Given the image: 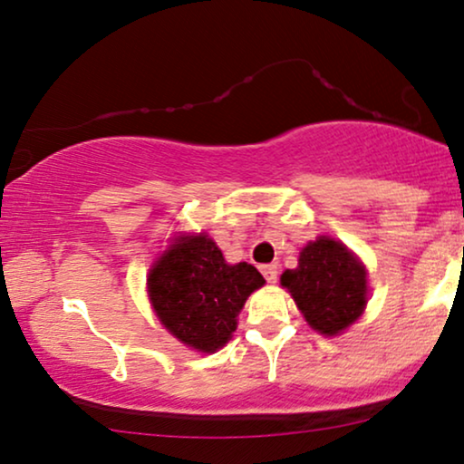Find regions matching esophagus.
<instances>
[{"mask_svg": "<svg viewBox=\"0 0 464 464\" xmlns=\"http://www.w3.org/2000/svg\"><path fill=\"white\" fill-rule=\"evenodd\" d=\"M262 275L268 283H276L278 278V266L276 264H268V266H262Z\"/></svg>", "mask_w": 464, "mask_h": 464, "instance_id": "obj_1", "label": "esophagus"}]
</instances>
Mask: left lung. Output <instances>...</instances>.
Returning a JSON list of instances; mask_svg holds the SVG:
<instances>
[{"instance_id":"8db88e82","label":"left lung","mask_w":464,"mask_h":464,"mask_svg":"<svg viewBox=\"0 0 464 464\" xmlns=\"http://www.w3.org/2000/svg\"><path fill=\"white\" fill-rule=\"evenodd\" d=\"M281 285L294 295L308 325L338 335L363 314L367 272L340 240L319 237L300 253L295 270H285Z\"/></svg>"}]
</instances>
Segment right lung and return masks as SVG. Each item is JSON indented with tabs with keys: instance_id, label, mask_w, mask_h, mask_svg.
Returning a JSON list of instances; mask_svg holds the SVG:
<instances>
[{
	"instance_id": "right-lung-1",
	"label": "right lung",
	"mask_w": 464,
	"mask_h": 464,
	"mask_svg": "<svg viewBox=\"0 0 464 464\" xmlns=\"http://www.w3.org/2000/svg\"><path fill=\"white\" fill-rule=\"evenodd\" d=\"M266 281L256 266L226 264L207 234L179 237L148 276L156 316L181 344L215 353L227 344L246 297Z\"/></svg>"
}]
</instances>
